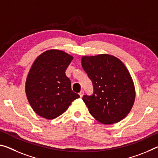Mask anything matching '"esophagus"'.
<instances>
[{
    "instance_id": "34e87169",
    "label": "esophagus",
    "mask_w": 158,
    "mask_h": 158,
    "mask_svg": "<svg viewBox=\"0 0 158 158\" xmlns=\"http://www.w3.org/2000/svg\"><path fill=\"white\" fill-rule=\"evenodd\" d=\"M79 96H80V97H82V96H83V95H84V91H80L79 92Z\"/></svg>"
}]
</instances>
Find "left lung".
<instances>
[{
  "mask_svg": "<svg viewBox=\"0 0 158 158\" xmlns=\"http://www.w3.org/2000/svg\"><path fill=\"white\" fill-rule=\"evenodd\" d=\"M81 64L94 86L91 96L82 98L90 114L104 124L123 119L136 96L133 80L123 62L113 56L101 54L82 57Z\"/></svg>",
  "mask_w": 158,
  "mask_h": 158,
  "instance_id": "left-lung-1",
  "label": "left lung"
}]
</instances>
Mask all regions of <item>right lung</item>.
Segmentation results:
<instances>
[{
  "instance_id": "1",
  "label": "right lung",
  "mask_w": 158,
  "mask_h": 158,
  "mask_svg": "<svg viewBox=\"0 0 158 158\" xmlns=\"http://www.w3.org/2000/svg\"><path fill=\"white\" fill-rule=\"evenodd\" d=\"M73 57L59 50H49L35 60L27 76L25 91L37 114L52 119L65 112L79 98L71 89L65 71Z\"/></svg>"
}]
</instances>
